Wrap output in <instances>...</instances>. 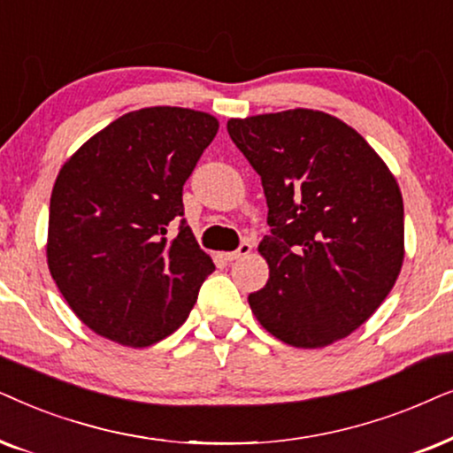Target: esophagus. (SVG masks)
Returning a JSON list of instances; mask_svg holds the SVG:
<instances>
[{"mask_svg":"<svg viewBox=\"0 0 453 453\" xmlns=\"http://www.w3.org/2000/svg\"><path fill=\"white\" fill-rule=\"evenodd\" d=\"M250 250H252V244L249 242V240H244L242 244L238 246V250H234V252H223V261H227V263H232V261H238V258H242V257H246V255H250Z\"/></svg>","mask_w":453,"mask_h":453,"instance_id":"obj_1","label":"esophagus"}]
</instances>
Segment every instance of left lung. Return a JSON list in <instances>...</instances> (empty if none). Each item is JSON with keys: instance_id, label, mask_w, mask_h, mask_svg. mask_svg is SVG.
<instances>
[{"instance_id": "left-lung-1", "label": "left lung", "mask_w": 453, "mask_h": 453, "mask_svg": "<svg viewBox=\"0 0 453 453\" xmlns=\"http://www.w3.org/2000/svg\"><path fill=\"white\" fill-rule=\"evenodd\" d=\"M227 132L267 198L258 252L267 286L249 304L296 348H323L358 329L400 275L403 203L371 144L329 113L288 110L230 119Z\"/></svg>"}]
</instances>
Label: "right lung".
Returning <instances> with one entry per match:
<instances>
[{"instance_id": "add662e5", "label": "right lung", "mask_w": 453, "mask_h": 453, "mask_svg": "<svg viewBox=\"0 0 453 453\" xmlns=\"http://www.w3.org/2000/svg\"><path fill=\"white\" fill-rule=\"evenodd\" d=\"M217 128L209 113L144 107L96 132L59 170L47 265L95 334L147 348L188 319L215 265L186 226L182 190Z\"/></svg>"}]
</instances>
